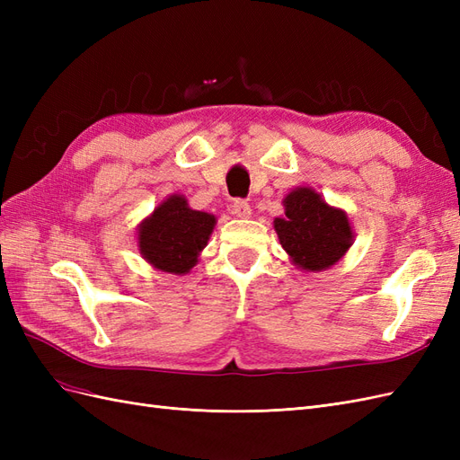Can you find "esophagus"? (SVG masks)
I'll list each match as a JSON object with an SVG mask.
<instances>
[{"mask_svg": "<svg viewBox=\"0 0 460 460\" xmlns=\"http://www.w3.org/2000/svg\"><path fill=\"white\" fill-rule=\"evenodd\" d=\"M232 213L240 218H247L252 215V205H249L245 199H235L232 203Z\"/></svg>", "mask_w": 460, "mask_h": 460, "instance_id": "34e87169", "label": "esophagus"}]
</instances>
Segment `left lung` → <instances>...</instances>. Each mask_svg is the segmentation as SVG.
Wrapping results in <instances>:
<instances>
[{
    "instance_id": "obj_1",
    "label": "left lung",
    "mask_w": 460,
    "mask_h": 460,
    "mask_svg": "<svg viewBox=\"0 0 460 460\" xmlns=\"http://www.w3.org/2000/svg\"><path fill=\"white\" fill-rule=\"evenodd\" d=\"M286 217L274 220L282 247L305 270H324L351 247L347 215L332 208L311 188H297L284 199Z\"/></svg>"
}]
</instances>
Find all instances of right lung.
<instances>
[{
  "instance_id": "1",
  "label": "right lung",
  "mask_w": 460,
  "mask_h": 460,
  "mask_svg": "<svg viewBox=\"0 0 460 460\" xmlns=\"http://www.w3.org/2000/svg\"><path fill=\"white\" fill-rule=\"evenodd\" d=\"M215 222L213 215L190 208L182 196H171L142 222L137 245L144 259L155 269L186 274L196 267L198 255L207 245Z\"/></svg>"
}]
</instances>
